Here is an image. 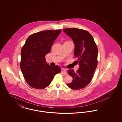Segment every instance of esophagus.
<instances>
[{
  "instance_id": "1",
  "label": "esophagus",
  "mask_w": 122,
  "mask_h": 122,
  "mask_svg": "<svg viewBox=\"0 0 122 122\" xmlns=\"http://www.w3.org/2000/svg\"><path fill=\"white\" fill-rule=\"evenodd\" d=\"M61 73H63L64 74H65V75H67L68 74V72H67L66 70H65V69H64V68L62 69L61 70Z\"/></svg>"
}]
</instances>
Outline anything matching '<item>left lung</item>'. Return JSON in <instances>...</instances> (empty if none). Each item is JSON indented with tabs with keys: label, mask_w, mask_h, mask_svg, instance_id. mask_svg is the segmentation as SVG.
I'll return each mask as SVG.
<instances>
[{
	"label": "left lung",
	"mask_w": 122,
	"mask_h": 122,
	"mask_svg": "<svg viewBox=\"0 0 122 122\" xmlns=\"http://www.w3.org/2000/svg\"><path fill=\"white\" fill-rule=\"evenodd\" d=\"M64 32L75 44L74 54L77 58L79 68L76 72L69 70L68 73L73 77L68 87L78 90L86 86L91 81L97 66L98 49L92 36L86 30L77 28H66Z\"/></svg>",
	"instance_id": "left-lung-1"
}]
</instances>
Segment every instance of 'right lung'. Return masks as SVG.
<instances>
[{
    "mask_svg": "<svg viewBox=\"0 0 122 122\" xmlns=\"http://www.w3.org/2000/svg\"><path fill=\"white\" fill-rule=\"evenodd\" d=\"M61 30H44L30 35L21 51L20 67L27 83L31 87L42 89L48 86L54 76L60 73L58 66L46 63L45 55L49 53L52 44Z\"/></svg>",
    "mask_w": 122,
    "mask_h": 122,
    "instance_id": "obj_1",
    "label": "right lung"
}]
</instances>
